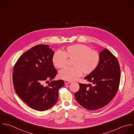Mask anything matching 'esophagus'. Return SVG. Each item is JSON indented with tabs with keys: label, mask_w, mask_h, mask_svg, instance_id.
<instances>
[{
	"label": "esophagus",
	"mask_w": 134,
	"mask_h": 134,
	"mask_svg": "<svg viewBox=\"0 0 134 134\" xmlns=\"http://www.w3.org/2000/svg\"><path fill=\"white\" fill-rule=\"evenodd\" d=\"M64 82H65V85H67V84H68V83H71V81H67V80H65Z\"/></svg>",
	"instance_id": "34e87169"
}]
</instances>
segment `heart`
<instances>
[{
  "instance_id": "obj_1",
  "label": "heart",
  "mask_w": 134,
  "mask_h": 134,
  "mask_svg": "<svg viewBox=\"0 0 134 134\" xmlns=\"http://www.w3.org/2000/svg\"><path fill=\"white\" fill-rule=\"evenodd\" d=\"M74 59L71 67H67L61 70L59 74L60 79L72 81L82 75L93 72L97 68L100 61V54L86 45L75 44L70 45L61 52H55L52 57L54 65L57 68L66 67L68 59Z\"/></svg>"
}]
</instances>
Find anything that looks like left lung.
Listing matches in <instances>:
<instances>
[{
  "instance_id": "obj_1",
  "label": "left lung",
  "mask_w": 134,
  "mask_h": 134,
  "mask_svg": "<svg viewBox=\"0 0 134 134\" xmlns=\"http://www.w3.org/2000/svg\"><path fill=\"white\" fill-rule=\"evenodd\" d=\"M100 55L97 68L85 78L93 85L79 83V90L75 94L77 102L89 110H98L108 104L116 95L120 85L121 70L116 57L107 48Z\"/></svg>"
}]
</instances>
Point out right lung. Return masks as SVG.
Listing matches in <instances>:
<instances>
[{
    "instance_id": "1",
    "label": "right lung",
    "mask_w": 134,
    "mask_h": 134,
    "mask_svg": "<svg viewBox=\"0 0 134 134\" xmlns=\"http://www.w3.org/2000/svg\"><path fill=\"white\" fill-rule=\"evenodd\" d=\"M54 54L48 45H36L21 55L13 68L16 93L36 111L52 108L58 100L59 89L64 85L63 80H53L57 73L52 62ZM45 82L47 86H44Z\"/></svg>"
}]
</instances>
